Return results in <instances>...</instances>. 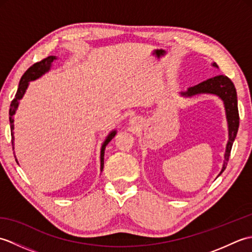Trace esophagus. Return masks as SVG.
<instances>
[{"label":"esophagus","mask_w":252,"mask_h":252,"mask_svg":"<svg viewBox=\"0 0 252 252\" xmlns=\"http://www.w3.org/2000/svg\"><path fill=\"white\" fill-rule=\"evenodd\" d=\"M132 121H133V120H132Z\"/></svg>","instance_id":"34e87169"}]
</instances>
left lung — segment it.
Listing matches in <instances>:
<instances>
[{"mask_svg": "<svg viewBox=\"0 0 252 252\" xmlns=\"http://www.w3.org/2000/svg\"><path fill=\"white\" fill-rule=\"evenodd\" d=\"M212 66L218 68V65L216 63H213ZM202 93L218 95L219 97L223 100L224 107H225L226 119H227V125H228V142L226 145L225 155H224L223 168L221 170L220 174H219L221 175L227 165L229 154H231L233 143L235 141V138H236V134L239 126V114H238V107H237L236 89H235V85L232 82L231 79L226 76H223V74H220V76L210 78L199 84L189 88V90H187L186 92H183L181 94L184 96H189L190 97V96L202 94Z\"/></svg>", "mask_w": 252, "mask_h": 252, "instance_id": "1", "label": "left lung"}]
</instances>
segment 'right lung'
<instances>
[{
  "label": "right lung",
  "instance_id": "right-lung-1",
  "mask_svg": "<svg viewBox=\"0 0 252 252\" xmlns=\"http://www.w3.org/2000/svg\"><path fill=\"white\" fill-rule=\"evenodd\" d=\"M54 60H56L55 56H49L44 58V60H42L39 63H35L32 65L28 70H27L24 76L21 77L20 79V82H19V87L17 90V93L15 95V98L12 100V103H10V108H9V123H10V131H12V144H13V149H14V118L13 116L15 115L16 110H17V107L19 104V100L23 98V96L26 92L27 88H28V84L29 81H32V80H35L37 78H40L42 74H44L45 72H47L50 70L52 63L54 62ZM116 131H112L110 132V134L107 136V138L105 140L103 146H101L100 149V170L103 171L104 168V154H105V148L107 146V144H108L114 136L116 135Z\"/></svg>",
  "mask_w": 252,
  "mask_h": 252
}]
</instances>
